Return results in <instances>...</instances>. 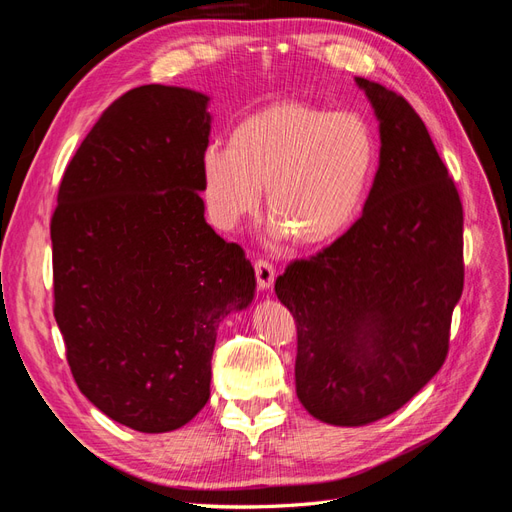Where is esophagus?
<instances>
[{
  "instance_id": "obj_1",
  "label": "esophagus",
  "mask_w": 512,
  "mask_h": 512,
  "mask_svg": "<svg viewBox=\"0 0 512 512\" xmlns=\"http://www.w3.org/2000/svg\"><path fill=\"white\" fill-rule=\"evenodd\" d=\"M254 269H256V282L260 290H269L275 282V267L267 258H258L254 262Z\"/></svg>"
}]
</instances>
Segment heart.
Masks as SVG:
<instances>
[{"label": "heart", "mask_w": 512, "mask_h": 512, "mask_svg": "<svg viewBox=\"0 0 512 512\" xmlns=\"http://www.w3.org/2000/svg\"><path fill=\"white\" fill-rule=\"evenodd\" d=\"M378 160L369 121L299 100L269 104L243 117L228 147L203 156V190L213 220L235 228L260 203L275 232L301 247L331 243L354 222Z\"/></svg>", "instance_id": "b5f03b06"}]
</instances>
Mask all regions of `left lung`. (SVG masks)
Masks as SVG:
<instances>
[{
    "label": "left lung",
    "mask_w": 512,
    "mask_h": 512,
    "mask_svg": "<svg viewBox=\"0 0 512 512\" xmlns=\"http://www.w3.org/2000/svg\"><path fill=\"white\" fill-rule=\"evenodd\" d=\"M356 83L376 108L382 138L363 215L275 280L297 324V397L312 416L344 427L393 414L436 376L463 290L453 177L404 96Z\"/></svg>",
    "instance_id": "left-lung-1"
}]
</instances>
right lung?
I'll return each mask as SVG.
<instances>
[{
  "instance_id": "1",
  "label": "right lung",
  "mask_w": 512,
  "mask_h": 512,
  "mask_svg": "<svg viewBox=\"0 0 512 512\" xmlns=\"http://www.w3.org/2000/svg\"><path fill=\"white\" fill-rule=\"evenodd\" d=\"M207 96L143 85L66 166L51 218L53 314L81 393L113 421L173 431L205 408L220 320L256 288L205 222Z\"/></svg>"
}]
</instances>
